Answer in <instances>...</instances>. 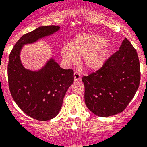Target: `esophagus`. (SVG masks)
I'll return each instance as SVG.
<instances>
[{
    "label": "esophagus",
    "instance_id": "obj_1",
    "mask_svg": "<svg viewBox=\"0 0 147 147\" xmlns=\"http://www.w3.org/2000/svg\"><path fill=\"white\" fill-rule=\"evenodd\" d=\"M81 78V74L79 73L78 72H74V79H75V81H79L80 79Z\"/></svg>",
    "mask_w": 147,
    "mask_h": 147
}]
</instances>
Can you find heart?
<instances>
[{
    "label": "heart",
    "mask_w": 147,
    "mask_h": 147,
    "mask_svg": "<svg viewBox=\"0 0 147 147\" xmlns=\"http://www.w3.org/2000/svg\"><path fill=\"white\" fill-rule=\"evenodd\" d=\"M105 38L96 34L77 35L71 45L65 44L61 48V55L66 63H72L78 57H83V63L91 70L100 68L109 55L110 49Z\"/></svg>",
    "instance_id": "obj_1"
}]
</instances>
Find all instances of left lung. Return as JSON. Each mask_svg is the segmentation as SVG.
<instances>
[{
  "instance_id": "1",
  "label": "left lung",
  "mask_w": 147,
  "mask_h": 147,
  "mask_svg": "<svg viewBox=\"0 0 147 147\" xmlns=\"http://www.w3.org/2000/svg\"><path fill=\"white\" fill-rule=\"evenodd\" d=\"M141 80L137 52L125 38L119 50L95 72L82 78L88 109L100 117L123 112L132 100Z\"/></svg>"
}]
</instances>
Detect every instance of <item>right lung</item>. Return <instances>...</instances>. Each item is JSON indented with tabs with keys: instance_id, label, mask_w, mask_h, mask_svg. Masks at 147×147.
I'll use <instances>...</instances> for the list:
<instances>
[{
	"instance_id": "add662e5",
	"label": "right lung",
	"mask_w": 147,
	"mask_h": 147,
	"mask_svg": "<svg viewBox=\"0 0 147 147\" xmlns=\"http://www.w3.org/2000/svg\"><path fill=\"white\" fill-rule=\"evenodd\" d=\"M59 26H40L18 40L9 54L7 67L9 88L20 109L38 121H48L58 114L68 88L74 81L73 70L63 69L53 60L39 72L25 69L20 63V51L24 44L49 35Z\"/></svg>"
}]
</instances>
